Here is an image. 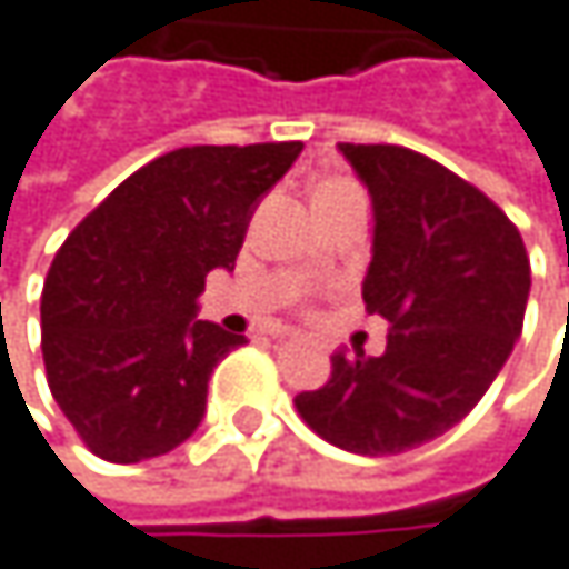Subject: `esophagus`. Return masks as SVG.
Instances as JSON below:
<instances>
[{"label": "esophagus", "mask_w": 569, "mask_h": 569, "mask_svg": "<svg viewBox=\"0 0 569 569\" xmlns=\"http://www.w3.org/2000/svg\"><path fill=\"white\" fill-rule=\"evenodd\" d=\"M290 340H300V337H297V333H290Z\"/></svg>", "instance_id": "obj_1"}]
</instances>
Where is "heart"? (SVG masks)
Instances as JSON below:
<instances>
[{
	"mask_svg": "<svg viewBox=\"0 0 569 569\" xmlns=\"http://www.w3.org/2000/svg\"><path fill=\"white\" fill-rule=\"evenodd\" d=\"M337 186H350V179H340V176H337V179H327L320 189H337Z\"/></svg>",
	"mask_w": 569,
	"mask_h": 569,
	"instance_id": "obj_1",
	"label": "heart"
}]
</instances>
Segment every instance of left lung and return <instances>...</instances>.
Segmentation results:
<instances>
[{
  "label": "left lung",
  "mask_w": 569,
  "mask_h": 569,
  "mask_svg": "<svg viewBox=\"0 0 569 569\" xmlns=\"http://www.w3.org/2000/svg\"><path fill=\"white\" fill-rule=\"evenodd\" d=\"M373 196L363 303L390 323L387 350H337L297 413L327 443L397 457L460 423L507 363L530 297V259L507 212L407 146L340 142Z\"/></svg>",
  "instance_id": "obj_1"
}]
</instances>
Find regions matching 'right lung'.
Wrapping results in <instances>:
<instances>
[{"label": "right lung", "instance_id": "obj_1", "mask_svg": "<svg viewBox=\"0 0 569 569\" xmlns=\"http://www.w3.org/2000/svg\"><path fill=\"white\" fill-rule=\"evenodd\" d=\"M303 142L182 146L122 179L59 246L42 287L49 390L109 463L179 447L212 367L246 343L196 320L209 269H232L252 209Z\"/></svg>", "mask_w": 569, "mask_h": 569}]
</instances>
